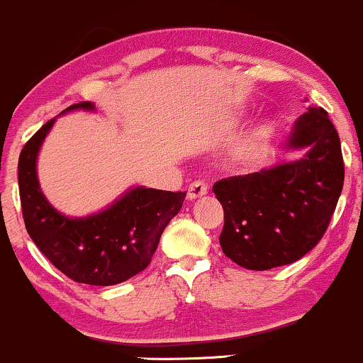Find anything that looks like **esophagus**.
I'll list each match as a JSON object with an SVG mask.
<instances>
[{"label":"esophagus","instance_id":"34e87169","mask_svg":"<svg viewBox=\"0 0 363 363\" xmlns=\"http://www.w3.org/2000/svg\"><path fill=\"white\" fill-rule=\"evenodd\" d=\"M206 193L208 187L205 182L194 181L193 184L189 186V189H187V199H189V201H196V199H201L203 196H206Z\"/></svg>","mask_w":363,"mask_h":363}]
</instances>
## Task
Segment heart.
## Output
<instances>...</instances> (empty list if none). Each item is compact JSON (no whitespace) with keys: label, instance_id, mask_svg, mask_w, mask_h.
Here are the masks:
<instances>
[{"label":"heart","instance_id":"b5f03b06","mask_svg":"<svg viewBox=\"0 0 363 363\" xmlns=\"http://www.w3.org/2000/svg\"><path fill=\"white\" fill-rule=\"evenodd\" d=\"M272 135H273L272 128L264 126L257 129L251 138L245 141L244 147L239 150V153H237V162H239L240 165H249L251 162L256 160V158L262 153V150H264L266 143H268L269 138H272Z\"/></svg>","mask_w":363,"mask_h":363}]
</instances>
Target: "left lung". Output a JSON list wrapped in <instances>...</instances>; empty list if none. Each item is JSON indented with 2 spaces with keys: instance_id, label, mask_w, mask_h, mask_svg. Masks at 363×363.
I'll list each match as a JSON object with an SVG mask.
<instances>
[{
  "instance_id": "left-lung-1",
  "label": "left lung",
  "mask_w": 363,
  "mask_h": 363,
  "mask_svg": "<svg viewBox=\"0 0 363 363\" xmlns=\"http://www.w3.org/2000/svg\"><path fill=\"white\" fill-rule=\"evenodd\" d=\"M301 158L215 182L223 206L220 245L245 269L278 268L306 256L326 232L343 189L340 136L323 107H309L281 143Z\"/></svg>"
}]
</instances>
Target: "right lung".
<instances>
[{
  "instance_id": "obj_1",
  "label": "right lung",
  "mask_w": 363,
  "mask_h": 363,
  "mask_svg": "<svg viewBox=\"0 0 363 363\" xmlns=\"http://www.w3.org/2000/svg\"><path fill=\"white\" fill-rule=\"evenodd\" d=\"M73 111H95V104H74ZM56 123L48 121L27 141L18 158V187L25 227L40 252L66 277L86 285H118L143 272L160 235L179 213L186 193L133 186L104 210L68 216L56 210L40 189L37 158Z\"/></svg>"
}]
</instances>
